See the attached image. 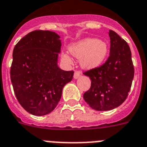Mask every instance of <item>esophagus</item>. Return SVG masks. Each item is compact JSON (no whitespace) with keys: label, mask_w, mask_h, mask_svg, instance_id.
<instances>
[{"label":"esophagus","mask_w":147,"mask_h":147,"mask_svg":"<svg viewBox=\"0 0 147 147\" xmlns=\"http://www.w3.org/2000/svg\"><path fill=\"white\" fill-rule=\"evenodd\" d=\"M80 76H81V72L79 71H75V73H74V78L78 79Z\"/></svg>","instance_id":"1"}]
</instances>
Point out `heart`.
Wrapping results in <instances>:
<instances>
[{
	"mask_svg": "<svg viewBox=\"0 0 147 147\" xmlns=\"http://www.w3.org/2000/svg\"><path fill=\"white\" fill-rule=\"evenodd\" d=\"M70 52L78 59H81V65L86 69L98 68L104 63L108 54V45L97 38H87L70 47ZM69 61L68 55H63Z\"/></svg>",
	"mask_w": 147,
	"mask_h": 147,
	"instance_id": "obj_1",
	"label": "heart"
}]
</instances>
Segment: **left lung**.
Segmentation results:
<instances>
[{"label":"left lung","mask_w":147,"mask_h":147,"mask_svg":"<svg viewBox=\"0 0 147 147\" xmlns=\"http://www.w3.org/2000/svg\"><path fill=\"white\" fill-rule=\"evenodd\" d=\"M110 52L105 63L84 72L91 79V87L84 99L93 109L108 111L119 107L128 96L134 78L132 54L127 43L109 30Z\"/></svg>","instance_id":"8db88e82"}]
</instances>
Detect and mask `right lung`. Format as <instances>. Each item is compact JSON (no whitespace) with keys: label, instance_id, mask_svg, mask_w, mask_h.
<instances>
[{"label":"right lung","instance_id":"obj_1","mask_svg":"<svg viewBox=\"0 0 147 147\" xmlns=\"http://www.w3.org/2000/svg\"><path fill=\"white\" fill-rule=\"evenodd\" d=\"M60 36L54 32L35 30L21 38L12 53L10 78L19 104L33 115L54 110L62 89L73 78V71L58 66Z\"/></svg>","mask_w":147,"mask_h":147}]
</instances>
